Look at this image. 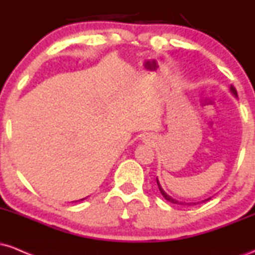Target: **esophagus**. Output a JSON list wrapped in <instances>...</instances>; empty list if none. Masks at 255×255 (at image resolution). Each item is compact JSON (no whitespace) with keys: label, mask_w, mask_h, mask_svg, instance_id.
<instances>
[{"label":"esophagus","mask_w":255,"mask_h":255,"mask_svg":"<svg viewBox=\"0 0 255 255\" xmlns=\"http://www.w3.org/2000/svg\"><path fill=\"white\" fill-rule=\"evenodd\" d=\"M151 139H152V137H150V136H145L146 141H151Z\"/></svg>","instance_id":"esophagus-1"}]
</instances>
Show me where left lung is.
Instances as JSON below:
<instances>
[{
    "label": "left lung",
    "instance_id": "8db88e82",
    "mask_svg": "<svg viewBox=\"0 0 255 255\" xmlns=\"http://www.w3.org/2000/svg\"><path fill=\"white\" fill-rule=\"evenodd\" d=\"M230 92L233 93V96H234V97H236V98H238V92H236V89H235V87L233 86V85H231V86H230ZM156 181H157V184H158V188H159L160 193H162V195H163V197H164V198L166 199V200H168V201H170V203H172V204H181V205H183V204H184V205H186V203H183V201H177L176 199H172V198L170 197V195H169V194H166L164 189H163V188H162V186H160V183H159V180H158V177L156 178ZM209 199H211V198H209ZM209 199H206V200H204V201H207V200H209ZM197 204H199V203H189V204H187V205H197Z\"/></svg>",
    "mask_w": 255,
    "mask_h": 255
}]
</instances>
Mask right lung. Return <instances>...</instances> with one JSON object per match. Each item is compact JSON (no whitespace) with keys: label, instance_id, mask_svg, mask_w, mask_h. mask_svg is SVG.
<instances>
[{"label":"right lung","instance_id":"add662e5","mask_svg":"<svg viewBox=\"0 0 255 255\" xmlns=\"http://www.w3.org/2000/svg\"><path fill=\"white\" fill-rule=\"evenodd\" d=\"M81 200H84V199H81ZM78 201H80V200H78Z\"/></svg>","mask_w":255,"mask_h":255}]
</instances>
